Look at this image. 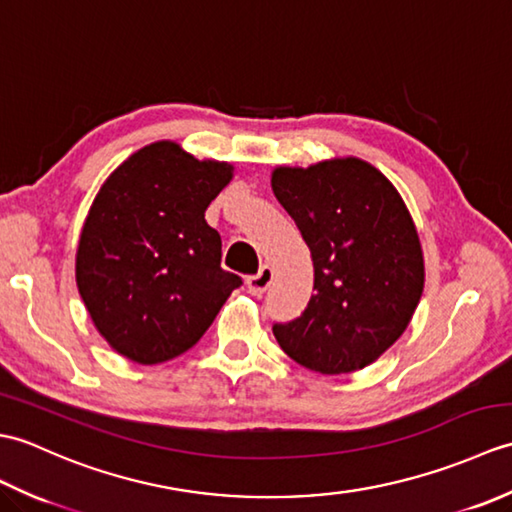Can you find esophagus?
<instances>
[{"label": "esophagus", "instance_id": "obj_1", "mask_svg": "<svg viewBox=\"0 0 512 512\" xmlns=\"http://www.w3.org/2000/svg\"><path fill=\"white\" fill-rule=\"evenodd\" d=\"M270 284H273V268H270V266H262V268H259L257 275H250L246 279L248 292H250V295H255V297H262L264 292L270 288Z\"/></svg>", "mask_w": 512, "mask_h": 512}]
</instances>
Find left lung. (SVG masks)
Listing matches in <instances>:
<instances>
[{
    "label": "left lung",
    "mask_w": 512,
    "mask_h": 512,
    "mask_svg": "<svg viewBox=\"0 0 512 512\" xmlns=\"http://www.w3.org/2000/svg\"><path fill=\"white\" fill-rule=\"evenodd\" d=\"M273 191L314 266L308 308L273 325L281 350L330 376L374 363L405 332L424 286L418 231L400 193L358 158L277 167Z\"/></svg>",
    "instance_id": "obj_1"
}]
</instances>
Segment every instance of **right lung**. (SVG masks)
Instances as JSON below:
<instances>
[{
  "label": "right lung",
  "mask_w": 512,
  "mask_h": 512,
  "mask_svg": "<svg viewBox=\"0 0 512 512\" xmlns=\"http://www.w3.org/2000/svg\"><path fill=\"white\" fill-rule=\"evenodd\" d=\"M231 178L226 162L162 140L129 156L94 198L76 286L96 330L129 361L156 365L187 352L242 286L220 266V233L204 220Z\"/></svg>",
  "instance_id": "add662e5"
}]
</instances>
